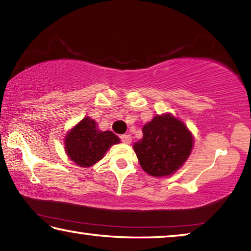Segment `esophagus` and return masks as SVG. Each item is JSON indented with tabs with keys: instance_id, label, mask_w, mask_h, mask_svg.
Here are the masks:
<instances>
[{
	"instance_id": "34e87169",
	"label": "esophagus",
	"mask_w": 251,
	"mask_h": 251,
	"mask_svg": "<svg viewBox=\"0 0 251 251\" xmlns=\"http://www.w3.org/2000/svg\"><path fill=\"white\" fill-rule=\"evenodd\" d=\"M120 137H121V139H122V142L125 143V144H130V142H131V136H130L129 134L121 135Z\"/></svg>"
}]
</instances>
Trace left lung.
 Instances as JSON below:
<instances>
[{"mask_svg": "<svg viewBox=\"0 0 251 251\" xmlns=\"http://www.w3.org/2000/svg\"><path fill=\"white\" fill-rule=\"evenodd\" d=\"M194 137L172 114L156 115L143 127V138L134 144L142 168L155 177L175 174L188 158Z\"/></svg>", "mask_w": 251, "mask_h": 251, "instance_id": "obj_1", "label": "left lung"}]
</instances>
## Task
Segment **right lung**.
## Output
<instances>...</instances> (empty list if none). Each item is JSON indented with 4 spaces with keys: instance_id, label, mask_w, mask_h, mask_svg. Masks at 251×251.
<instances>
[{
    "instance_id": "obj_1",
    "label": "right lung",
    "mask_w": 251,
    "mask_h": 251,
    "mask_svg": "<svg viewBox=\"0 0 251 251\" xmlns=\"http://www.w3.org/2000/svg\"><path fill=\"white\" fill-rule=\"evenodd\" d=\"M120 142L113 131H100L94 120L85 117L67 133L64 144L70 159L80 167H90L103 158L110 146Z\"/></svg>"
}]
</instances>
